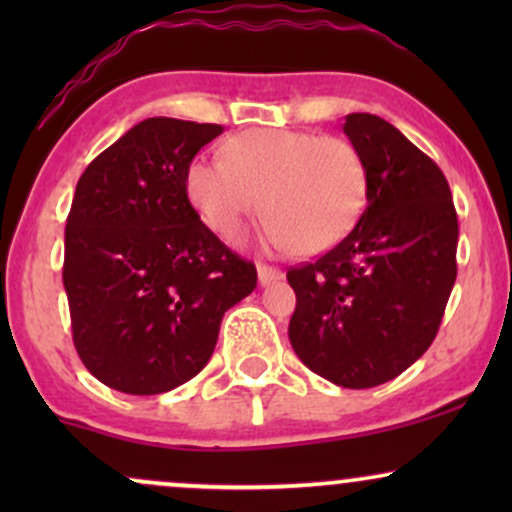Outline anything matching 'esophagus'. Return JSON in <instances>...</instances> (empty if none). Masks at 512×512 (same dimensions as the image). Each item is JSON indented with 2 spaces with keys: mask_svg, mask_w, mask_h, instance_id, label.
<instances>
[{
  "mask_svg": "<svg viewBox=\"0 0 512 512\" xmlns=\"http://www.w3.org/2000/svg\"><path fill=\"white\" fill-rule=\"evenodd\" d=\"M257 276H260V284H272V281L281 279L284 276V272L276 267H269V264H257Z\"/></svg>",
  "mask_w": 512,
  "mask_h": 512,
  "instance_id": "1",
  "label": "esophagus"
}]
</instances>
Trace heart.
Masks as SVG:
<instances>
[{
  "instance_id": "1",
  "label": "heart",
  "mask_w": 512,
  "mask_h": 512,
  "mask_svg": "<svg viewBox=\"0 0 512 512\" xmlns=\"http://www.w3.org/2000/svg\"><path fill=\"white\" fill-rule=\"evenodd\" d=\"M221 156H197L185 170V192L226 243L262 209L274 248L313 255L334 248L366 204V163L339 137L255 127L226 139Z\"/></svg>"
}]
</instances>
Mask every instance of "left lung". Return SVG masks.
Masks as SVG:
<instances>
[{
  "label": "left lung",
  "instance_id": "1",
  "mask_svg": "<svg viewBox=\"0 0 512 512\" xmlns=\"http://www.w3.org/2000/svg\"><path fill=\"white\" fill-rule=\"evenodd\" d=\"M344 134L366 163V209L342 243L286 272L293 351L351 390L404 373L436 339L457 276V211L443 170L370 113Z\"/></svg>",
  "mask_w": 512,
  "mask_h": 512
}]
</instances>
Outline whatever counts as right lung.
<instances>
[{"mask_svg": "<svg viewBox=\"0 0 512 512\" xmlns=\"http://www.w3.org/2000/svg\"><path fill=\"white\" fill-rule=\"evenodd\" d=\"M221 125L149 117L88 163L64 231L62 281L88 373L161 395L209 363L221 317L257 286L199 221L185 170Z\"/></svg>", "mask_w": 512, "mask_h": 512, "instance_id": "1", "label": "right lung"}]
</instances>
